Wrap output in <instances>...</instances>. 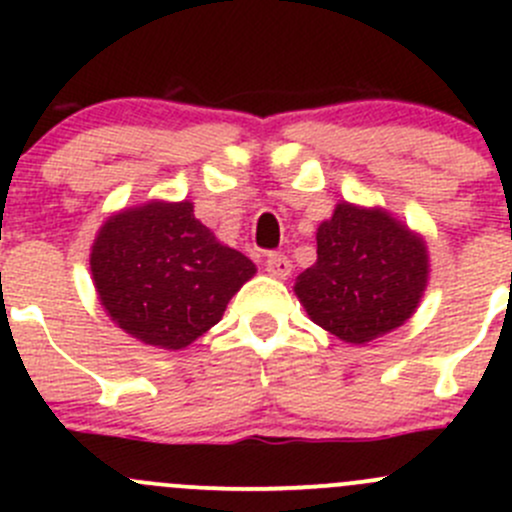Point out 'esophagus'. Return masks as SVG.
I'll list each match as a JSON object with an SVG mask.
<instances>
[{"label":"esophagus","mask_w":512,"mask_h":512,"mask_svg":"<svg viewBox=\"0 0 512 512\" xmlns=\"http://www.w3.org/2000/svg\"><path fill=\"white\" fill-rule=\"evenodd\" d=\"M265 267L267 272L275 277H287L289 272H292V262H289V257L282 255V252H270L265 260Z\"/></svg>","instance_id":"obj_1"}]
</instances>
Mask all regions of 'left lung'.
I'll return each mask as SVG.
<instances>
[{
    "mask_svg": "<svg viewBox=\"0 0 512 512\" xmlns=\"http://www.w3.org/2000/svg\"><path fill=\"white\" fill-rule=\"evenodd\" d=\"M428 280L423 240L384 210L339 203L317 230V262L297 277L314 324L366 344L416 312Z\"/></svg>",
    "mask_w": 512,
    "mask_h": 512,
    "instance_id": "left-lung-1",
    "label": "left lung"
}]
</instances>
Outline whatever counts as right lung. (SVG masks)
Wrapping results in <instances>:
<instances>
[{
  "label": "right lung",
  "mask_w": 512,
  "mask_h": 512,
  "mask_svg": "<svg viewBox=\"0 0 512 512\" xmlns=\"http://www.w3.org/2000/svg\"><path fill=\"white\" fill-rule=\"evenodd\" d=\"M91 275L123 332L151 347L183 349L220 322L255 265L220 245L183 200L113 215L91 250Z\"/></svg>",
  "instance_id": "1"
}]
</instances>
